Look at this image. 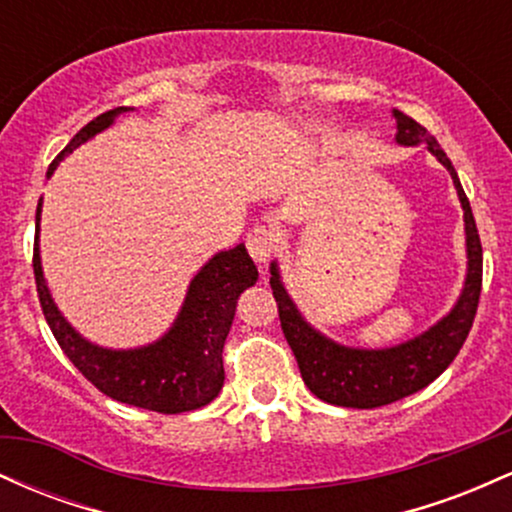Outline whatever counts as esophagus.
Returning a JSON list of instances; mask_svg holds the SVG:
<instances>
[{
	"label": "esophagus",
	"instance_id": "34e87169",
	"mask_svg": "<svg viewBox=\"0 0 512 512\" xmlns=\"http://www.w3.org/2000/svg\"><path fill=\"white\" fill-rule=\"evenodd\" d=\"M276 243H279V238H276V233L272 231V228L257 226L255 231L248 233V252L257 264H264L269 257L274 255Z\"/></svg>",
	"mask_w": 512,
	"mask_h": 512
}]
</instances>
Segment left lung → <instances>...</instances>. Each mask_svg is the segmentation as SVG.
Here are the masks:
<instances>
[{"instance_id": "obj_1", "label": "left lung", "mask_w": 512, "mask_h": 512, "mask_svg": "<svg viewBox=\"0 0 512 512\" xmlns=\"http://www.w3.org/2000/svg\"><path fill=\"white\" fill-rule=\"evenodd\" d=\"M392 117L397 122V144H424L450 173L464 211L467 276H464L460 298L452 305L450 313L440 317L436 325L428 327L426 332L416 334L402 344L385 346V349H361V346L334 342L327 334L315 330L286 291L279 264L272 262L269 284H272L276 305H279L281 330H284L286 342H289L298 368H301L303 383L322 402L337 404V407L375 409L424 390L450 366L452 358L462 349L479 305L481 240L469 199L464 195L460 178H457V170L452 168L450 158L440 149L436 137L428 134L419 122L399 113V110H392Z\"/></svg>"}]
</instances>
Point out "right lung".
Segmentation results:
<instances>
[{
	"mask_svg": "<svg viewBox=\"0 0 512 512\" xmlns=\"http://www.w3.org/2000/svg\"><path fill=\"white\" fill-rule=\"evenodd\" d=\"M129 110L134 108H113L79 129L62 154L50 163L48 178L60 166V161H64V156L101 134ZM40 214H43V197L35 211L33 250L38 298L57 344L81 370V375L91 380L103 395L158 414H182L219 397L226 378L221 354L236 317V303L240 293L255 286L260 276L245 245L240 243L231 250L216 252L207 264H202L187 286L178 317L163 337L134 349H108L81 337L52 301L43 274V260H40Z\"/></svg>",
	"mask_w": 512,
	"mask_h": 512,
	"instance_id": "add662e5",
	"label": "right lung"
}]
</instances>
